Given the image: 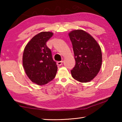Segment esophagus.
<instances>
[{"label": "esophagus", "instance_id": "1", "mask_svg": "<svg viewBox=\"0 0 122 122\" xmlns=\"http://www.w3.org/2000/svg\"><path fill=\"white\" fill-rule=\"evenodd\" d=\"M63 62V61H58V62L56 63V64H57V66H61V65H62Z\"/></svg>", "mask_w": 122, "mask_h": 122}]
</instances>
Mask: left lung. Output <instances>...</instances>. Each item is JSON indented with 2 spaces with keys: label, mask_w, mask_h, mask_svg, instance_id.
Returning <instances> with one entry per match:
<instances>
[{
  "label": "left lung",
  "mask_w": 122,
  "mask_h": 122,
  "mask_svg": "<svg viewBox=\"0 0 122 122\" xmlns=\"http://www.w3.org/2000/svg\"><path fill=\"white\" fill-rule=\"evenodd\" d=\"M72 43L76 65L71 70L73 78L82 83L92 80L100 71L102 54L97 41L83 30L69 33Z\"/></svg>",
  "instance_id": "1"
}]
</instances>
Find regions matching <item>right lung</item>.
<instances>
[{"instance_id":"right-lung-1","label":"right lung","mask_w":122,"mask_h":122,"mask_svg":"<svg viewBox=\"0 0 122 122\" xmlns=\"http://www.w3.org/2000/svg\"><path fill=\"white\" fill-rule=\"evenodd\" d=\"M53 33L43 31L35 36L25 47L23 65L26 75L33 82L42 86L52 81L58 67L51 49L46 43Z\"/></svg>"}]
</instances>
